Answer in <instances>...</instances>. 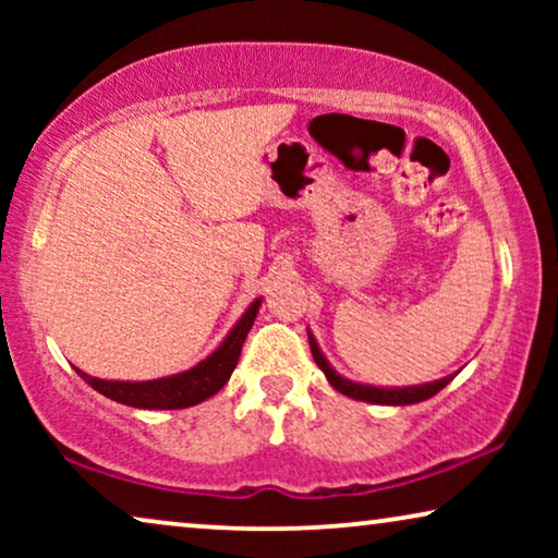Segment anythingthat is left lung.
Masks as SVG:
<instances>
[{
	"label": "left lung",
	"instance_id": "8db88e82",
	"mask_svg": "<svg viewBox=\"0 0 558 558\" xmlns=\"http://www.w3.org/2000/svg\"><path fill=\"white\" fill-rule=\"evenodd\" d=\"M307 338H310L312 355H315V363L319 365V371L325 373V378L330 380V386L335 388V391H340L342 396H348V399H355V401L380 403V407H411V403L426 401V399H432V396H437L441 388H445L449 380L457 376V373H449V376H445V378L429 380V384H418V386L357 384V380H350L345 376H340V373L332 368L323 350H319L315 335H312L310 327H307Z\"/></svg>",
	"mask_w": 558,
	"mask_h": 558
}]
</instances>
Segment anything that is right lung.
Listing matches in <instances>:
<instances>
[{
	"instance_id": "1",
	"label": "right lung",
	"mask_w": 558,
	"mask_h": 558,
	"mask_svg": "<svg viewBox=\"0 0 558 558\" xmlns=\"http://www.w3.org/2000/svg\"><path fill=\"white\" fill-rule=\"evenodd\" d=\"M262 302L264 296H256V300L246 307V312L239 317V323L228 330L223 340H220V345L187 371L151 380H106L88 376V373H83L81 368L75 371H78V376L86 380L90 388H96V391L106 396V399L124 403V407L157 411L195 407V403H203L205 399H210V396H216L220 388L228 384L233 368L239 365L243 340H246L248 330L254 327V319L258 315Z\"/></svg>"
}]
</instances>
